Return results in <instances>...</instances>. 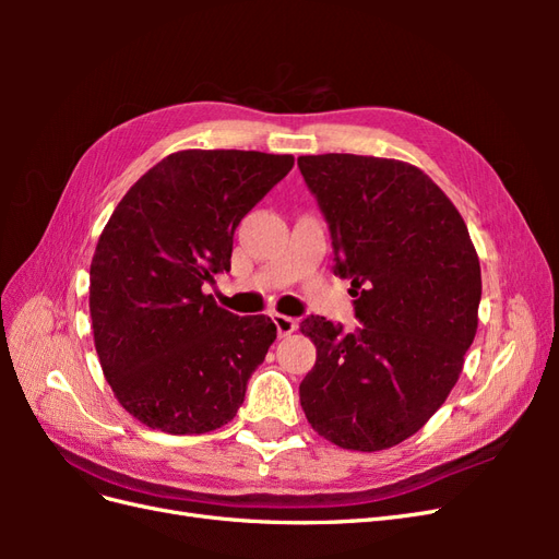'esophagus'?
Segmentation results:
<instances>
[{
    "label": "esophagus",
    "mask_w": 559,
    "mask_h": 559,
    "mask_svg": "<svg viewBox=\"0 0 559 559\" xmlns=\"http://www.w3.org/2000/svg\"><path fill=\"white\" fill-rule=\"evenodd\" d=\"M273 321H275V326H277V333H280V337H284V335H292V333L298 329L296 319L286 317V314H273Z\"/></svg>",
    "instance_id": "1"
}]
</instances>
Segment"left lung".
I'll return each instance as SVG.
<instances>
[{"label":"left lung","mask_w":559,"mask_h":559,"mask_svg":"<svg viewBox=\"0 0 559 559\" xmlns=\"http://www.w3.org/2000/svg\"><path fill=\"white\" fill-rule=\"evenodd\" d=\"M324 214L333 273L352 282L359 326L324 317L300 382L312 429L345 450L399 445L441 408L478 329L480 261L450 198L415 165L354 154L300 156Z\"/></svg>","instance_id":"left-lung-1"}]
</instances>
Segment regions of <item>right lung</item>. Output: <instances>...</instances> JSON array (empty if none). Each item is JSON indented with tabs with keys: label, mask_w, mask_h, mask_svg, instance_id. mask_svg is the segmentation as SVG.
<instances>
[{
	"label": "right lung",
	"mask_w": 559,
	"mask_h": 559,
	"mask_svg": "<svg viewBox=\"0 0 559 559\" xmlns=\"http://www.w3.org/2000/svg\"><path fill=\"white\" fill-rule=\"evenodd\" d=\"M292 167L261 151H177L118 202L91 263V319L103 373L142 425L207 433L238 413L277 326L202 286L230 270L235 228Z\"/></svg>",
	"instance_id": "add662e5"
}]
</instances>
